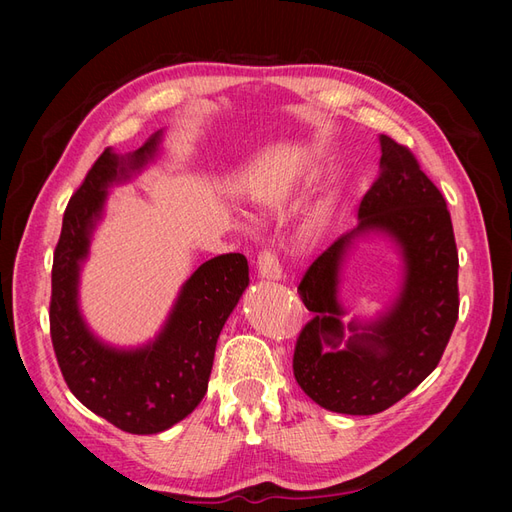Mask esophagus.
<instances>
[{
  "label": "esophagus",
  "mask_w": 512,
  "mask_h": 512,
  "mask_svg": "<svg viewBox=\"0 0 512 512\" xmlns=\"http://www.w3.org/2000/svg\"><path fill=\"white\" fill-rule=\"evenodd\" d=\"M256 269H258V275L262 277V280H273V282H280V280H282V267H280V262H277L275 254L269 252V250L258 254Z\"/></svg>",
  "instance_id": "1"
}]
</instances>
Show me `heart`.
Masks as SVG:
<instances>
[{
	"mask_svg": "<svg viewBox=\"0 0 512 512\" xmlns=\"http://www.w3.org/2000/svg\"><path fill=\"white\" fill-rule=\"evenodd\" d=\"M294 205V196L288 190H277L271 194L260 196V209L269 213V215H280L284 211H288ZM329 222V205H316L312 211L307 215V222H305V237L309 241H314L322 235L324 226Z\"/></svg>",
	"mask_w": 512,
	"mask_h": 512,
	"instance_id": "b5f03b06",
	"label": "heart"
}]
</instances>
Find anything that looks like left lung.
I'll return each instance as SVG.
<instances>
[{"instance_id": "1", "label": "left lung", "mask_w": 512, "mask_h": 512, "mask_svg": "<svg viewBox=\"0 0 512 512\" xmlns=\"http://www.w3.org/2000/svg\"><path fill=\"white\" fill-rule=\"evenodd\" d=\"M380 175L359 205V224L307 269L299 294L314 318L294 348V378L318 406L367 416L397 404L433 369L459 314L457 245L444 196L412 151L380 136ZM374 234L402 258V284L376 319L341 322L338 286L347 256Z\"/></svg>"}]
</instances>
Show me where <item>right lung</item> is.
<instances>
[{
    "label": "right lung",
    "instance_id": "obj_1",
    "mask_svg": "<svg viewBox=\"0 0 512 512\" xmlns=\"http://www.w3.org/2000/svg\"><path fill=\"white\" fill-rule=\"evenodd\" d=\"M162 138L164 130H158L132 153L104 149L70 198L53 256L49 318L61 374L85 408L136 436L166 431L194 412L207 393L218 337L250 284L247 258L222 254L185 280L147 344L113 346L89 329L79 303L81 271L108 190L156 162Z\"/></svg>",
    "mask_w": 512,
    "mask_h": 512
}]
</instances>
